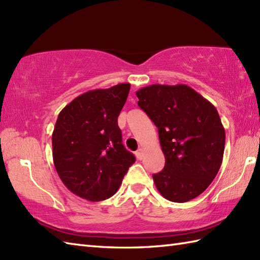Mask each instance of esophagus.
Returning a JSON list of instances; mask_svg holds the SVG:
<instances>
[{
    "label": "esophagus",
    "mask_w": 260,
    "mask_h": 260,
    "mask_svg": "<svg viewBox=\"0 0 260 260\" xmlns=\"http://www.w3.org/2000/svg\"><path fill=\"white\" fill-rule=\"evenodd\" d=\"M135 155H136V157L139 158V159H142V158H143V151H142V148H140V150H137V151L135 152Z\"/></svg>",
    "instance_id": "esophagus-1"
}]
</instances>
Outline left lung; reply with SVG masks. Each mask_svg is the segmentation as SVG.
<instances>
[{"mask_svg":"<svg viewBox=\"0 0 260 260\" xmlns=\"http://www.w3.org/2000/svg\"><path fill=\"white\" fill-rule=\"evenodd\" d=\"M137 105L157 127L164 169L153 174L161 194L186 202L211 184L221 167L225 134L213 105L186 85H151Z\"/></svg>","mask_w":260,"mask_h":260,"instance_id":"8db88e82","label":"left lung"}]
</instances>
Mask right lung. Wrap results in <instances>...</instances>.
<instances>
[{"label":"right lung","instance_id":"right-lung-1","mask_svg":"<svg viewBox=\"0 0 260 260\" xmlns=\"http://www.w3.org/2000/svg\"><path fill=\"white\" fill-rule=\"evenodd\" d=\"M129 84L93 89L75 98L61 112L52 133V156L59 178L82 199L114 196L135 156L121 143L117 118Z\"/></svg>","mask_w":260,"mask_h":260}]
</instances>
